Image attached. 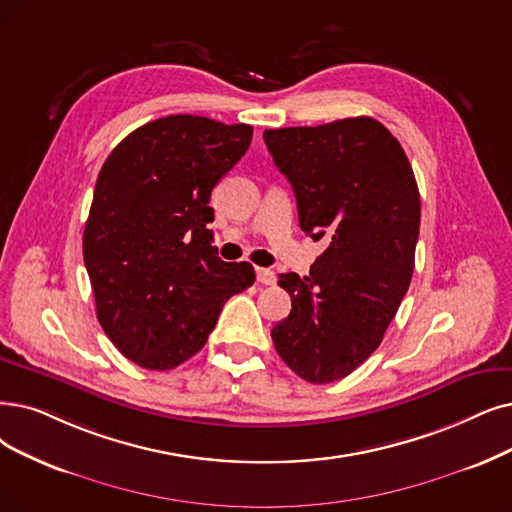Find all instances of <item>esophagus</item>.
I'll list each match as a JSON object with an SVG mask.
<instances>
[{
	"label": "esophagus",
	"instance_id": "obj_1",
	"mask_svg": "<svg viewBox=\"0 0 512 512\" xmlns=\"http://www.w3.org/2000/svg\"><path fill=\"white\" fill-rule=\"evenodd\" d=\"M256 279L262 285H275V281H277V277L271 269H256Z\"/></svg>",
	"mask_w": 512,
	"mask_h": 512
}]
</instances>
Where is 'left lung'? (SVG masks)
Masks as SVG:
<instances>
[{"instance_id": "obj_1", "label": "left lung", "mask_w": 512, "mask_h": 512, "mask_svg": "<svg viewBox=\"0 0 512 512\" xmlns=\"http://www.w3.org/2000/svg\"><path fill=\"white\" fill-rule=\"evenodd\" d=\"M264 142L294 189L300 229L327 245L306 277L279 275L292 311L271 338L302 380L334 382L378 349L410 288L420 231L414 170L372 117L264 130Z\"/></svg>"}]
</instances>
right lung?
I'll return each instance as SVG.
<instances>
[{
  "instance_id": "add662e5",
  "label": "right lung",
  "mask_w": 512,
  "mask_h": 512,
  "mask_svg": "<svg viewBox=\"0 0 512 512\" xmlns=\"http://www.w3.org/2000/svg\"><path fill=\"white\" fill-rule=\"evenodd\" d=\"M252 126L168 115L128 134L102 166L84 231L96 317L119 353L166 372L206 344L224 302L254 283L224 262L212 189L248 151Z\"/></svg>"
}]
</instances>
